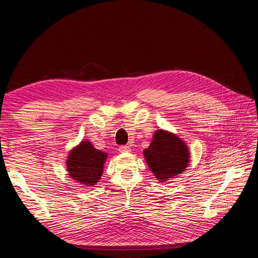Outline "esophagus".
Here are the masks:
<instances>
[{"label": "esophagus", "mask_w": 258, "mask_h": 258, "mask_svg": "<svg viewBox=\"0 0 258 258\" xmlns=\"http://www.w3.org/2000/svg\"><path fill=\"white\" fill-rule=\"evenodd\" d=\"M119 152H121V153H129V152H131V148L128 145H121V146H119Z\"/></svg>", "instance_id": "1"}]
</instances>
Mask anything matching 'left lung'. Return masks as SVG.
<instances>
[{"instance_id": "1", "label": "left lung", "mask_w": 258, "mask_h": 258, "mask_svg": "<svg viewBox=\"0 0 258 258\" xmlns=\"http://www.w3.org/2000/svg\"><path fill=\"white\" fill-rule=\"evenodd\" d=\"M148 168L159 182L182 174L189 163L188 146L178 136L163 129L156 130L150 146L143 151Z\"/></svg>"}]
</instances>
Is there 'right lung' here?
Segmentation results:
<instances>
[{
	"mask_svg": "<svg viewBox=\"0 0 258 258\" xmlns=\"http://www.w3.org/2000/svg\"><path fill=\"white\" fill-rule=\"evenodd\" d=\"M108 154L83 140L70 151L67 157V171L72 179L85 186H95L102 176Z\"/></svg>",
	"mask_w": 258,
	"mask_h": 258,
	"instance_id": "obj_1",
	"label": "right lung"
}]
</instances>
